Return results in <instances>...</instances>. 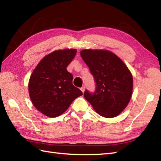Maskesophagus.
Segmentation results:
<instances>
[{
    "mask_svg": "<svg viewBox=\"0 0 161 161\" xmlns=\"http://www.w3.org/2000/svg\"><path fill=\"white\" fill-rule=\"evenodd\" d=\"M85 89H86V88H85V86H82V87L80 88V90H81V92H84V91H85Z\"/></svg>",
    "mask_w": 161,
    "mask_h": 161,
    "instance_id": "34e87169",
    "label": "esophagus"
}]
</instances>
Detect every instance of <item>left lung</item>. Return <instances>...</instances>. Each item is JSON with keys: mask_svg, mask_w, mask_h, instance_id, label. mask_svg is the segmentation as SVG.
<instances>
[{"mask_svg": "<svg viewBox=\"0 0 161 161\" xmlns=\"http://www.w3.org/2000/svg\"><path fill=\"white\" fill-rule=\"evenodd\" d=\"M80 55L96 83L95 91L84 96L96 112L105 118L118 116L126 108L133 92V76L120 58L103 49H84Z\"/></svg>", "mask_w": 161, "mask_h": 161, "instance_id": "1", "label": "left lung"}]
</instances>
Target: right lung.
<instances>
[{
  "instance_id": "right-lung-1",
  "label": "right lung",
  "mask_w": 161,
  "mask_h": 161,
  "mask_svg": "<svg viewBox=\"0 0 161 161\" xmlns=\"http://www.w3.org/2000/svg\"><path fill=\"white\" fill-rule=\"evenodd\" d=\"M76 53L75 49L53 52L40 61L31 74L30 98L36 109L45 116H59L83 94L73 85V75L67 70Z\"/></svg>"
}]
</instances>
